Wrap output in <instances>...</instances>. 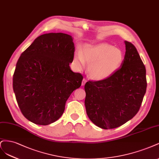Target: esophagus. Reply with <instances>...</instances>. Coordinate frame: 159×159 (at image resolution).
I'll use <instances>...</instances> for the list:
<instances>
[{"mask_svg":"<svg viewBox=\"0 0 159 159\" xmlns=\"http://www.w3.org/2000/svg\"><path fill=\"white\" fill-rule=\"evenodd\" d=\"M86 82H87V80H86L85 79H84L83 80V82H82V86H84V85L86 84Z\"/></svg>","mask_w":159,"mask_h":159,"instance_id":"34e87169","label":"esophagus"}]
</instances>
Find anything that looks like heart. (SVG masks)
<instances>
[{"mask_svg":"<svg viewBox=\"0 0 159 159\" xmlns=\"http://www.w3.org/2000/svg\"><path fill=\"white\" fill-rule=\"evenodd\" d=\"M123 61L122 51L107 43L86 45L83 52L78 51L74 56L76 69L82 70L86 63L90 78L98 81L113 75L120 69Z\"/></svg>","mask_w":159,"mask_h":159,"instance_id":"b5f03b06","label":"heart"}]
</instances>
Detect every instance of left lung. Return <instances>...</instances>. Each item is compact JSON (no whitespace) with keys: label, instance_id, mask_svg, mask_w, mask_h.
<instances>
[{"label":"left lung","instance_id":"obj_1","mask_svg":"<svg viewBox=\"0 0 159 159\" xmlns=\"http://www.w3.org/2000/svg\"><path fill=\"white\" fill-rule=\"evenodd\" d=\"M125 54L116 72L107 79L85 84L86 114L102 129L125 124L139 111L146 93V69L131 43L125 41Z\"/></svg>","mask_w":159,"mask_h":159}]
</instances>
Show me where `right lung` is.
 Segmentation results:
<instances>
[{"instance_id": "1", "label": "right lung", "mask_w": 159, "mask_h": 159, "mask_svg": "<svg viewBox=\"0 0 159 159\" xmlns=\"http://www.w3.org/2000/svg\"><path fill=\"white\" fill-rule=\"evenodd\" d=\"M74 52L71 35L48 33L37 38L20 55L13 75V90L29 121L47 125L63 114L66 101L83 79L70 68Z\"/></svg>"}]
</instances>
